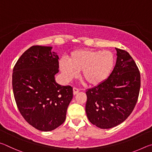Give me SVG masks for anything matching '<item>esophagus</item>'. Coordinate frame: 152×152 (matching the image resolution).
I'll return each instance as SVG.
<instances>
[{"label": "esophagus", "mask_w": 152, "mask_h": 152, "mask_svg": "<svg viewBox=\"0 0 152 152\" xmlns=\"http://www.w3.org/2000/svg\"><path fill=\"white\" fill-rule=\"evenodd\" d=\"M78 92H79V89L78 88H75V87H74V88H73V94H74V95H76V94H78Z\"/></svg>", "instance_id": "esophagus-1"}]
</instances>
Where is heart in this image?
Returning <instances> with one entry per match:
<instances>
[{
    "mask_svg": "<svg viewBox=\"0 0 152 152\" xmlns=\"http://www.w3.org/2000/svg\"><path fill=\"white\" fill-rule=\"evenodd\" d=\"M115 63V56L109 51L78 50L71 53L68 61L60 60V69L67 82L78 75L90 86L104 82L111 74Z\"/></svg>",
    "mask_w": 152,
    "mask_h": 152,
    "instance_id": "b5f03b06",
    "label": "heart"
}]
</instances>
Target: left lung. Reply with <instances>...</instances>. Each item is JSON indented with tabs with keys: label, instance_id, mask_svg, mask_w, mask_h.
Masks as SVG:
<instances>
[{
	"label": "left lung",
	"instance_id": "left-lung-1",
	"mask_svg": "<svg viewBox=\"0 0 152 152\" xmlns=\"http://www.w3.org/2000/svg\"><path fill=\"white\" fill-rule=\"evenodd\" d=\"M117 50L116 64L102 84L86 91V113L90 122L101 129L121 124L137 103L141 86L140 73L127 51Z\"/></svg>",
	"mask_w": 152,
	"mask_h": 152
}]
</instances>
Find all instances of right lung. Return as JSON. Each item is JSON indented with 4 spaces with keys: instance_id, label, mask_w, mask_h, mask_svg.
<instances>
[{
    "instance_id": "1",
    "label": "right lung",
    "mask_w": 152,
    "mask_h": 152,
    "mask_svg": "<svg viewBox=\"0 0 152 152\" xmlns=\"http://www.w3.org/2000/svg\"><path fill=\"white\" fill-rule=\"evenodd\" d=\"M51 49L31 47L18 60L12 72V90L19 112L29 124L42 132L52 131L65 121L73 97L70 86L56 82L59 57Z\"/></svg>"
}]
</instances>
